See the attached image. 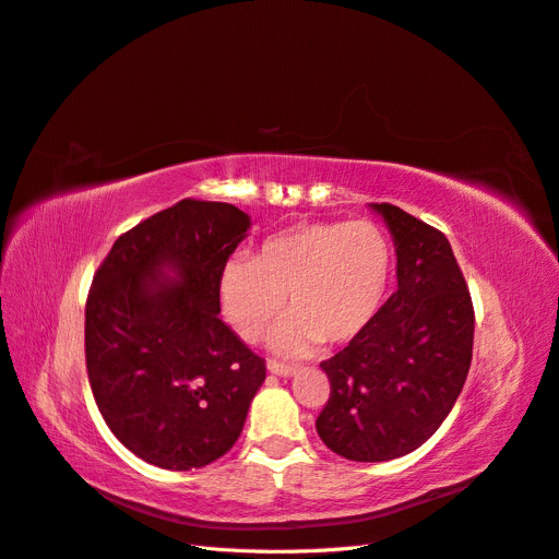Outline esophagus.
I'll return each instance as SVG.
<instances>
[{
	"instance_id": "34e87169",
	"label": "esophagus",
	"mask_w": 559,
	"mask_h": 559,
	"mask_svg": "<svg viewBox=\"0 0 559 559\" xmlns=\"http://www.w3.org/2000/svg\"><path fill=\"white\" fill-rule=\"evenodd\" d=\"M269 372L276 374V377H293V374H297V368H293V365H283V362L271 360L269 362Z\"/></svg>"
}]
</instances>
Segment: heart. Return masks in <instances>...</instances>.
<instances>
[{"label":"heart","instance_id":"obj_1","mask_svg":"<svg viewBox=\"0 0 559 559\" xmlns=\"http://www.w3.org/2000/svg\"><path fill=\"white\" fill-rule=\"evenodd\" d=\"M391 246L372 222H309L269 236L250 262L222 271L219 305L246 342H260L288 297L295 311L271 346L307 356L321 342L344 346L372 325L391 281Z\"/></svg>","mask_w":559,"mask_h":559}]
</instances>
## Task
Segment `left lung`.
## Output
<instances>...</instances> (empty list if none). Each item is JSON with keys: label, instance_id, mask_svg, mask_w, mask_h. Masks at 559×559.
<instances>
[{"label": "left lung", "instance_id": "8db88e82", "mask_svg": "<svg viewBox=\"0 0 559 559\" xmlns=\"http://www.w3.org/2000/svg\"><path fill=\"white\" fill-rule=\"evenodd\" d=\"M395 246L397 288L372 325L321 362L330 401L316 430L350 461L405 456L436 433L473 358V301L448 236L391 203H370Z\"/></svg>", "mask_w": 559, "mask_h": 559}]
</instances>
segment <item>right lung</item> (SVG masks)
<instances>
[{
	"label": "right lung",
	"instance_id": "1",
	"mask_svg": "<svg viewBox=\"0 0 559 559\" xmlns=\"http://www.w3.org/2000/svg\"><path fill=\"white\" fill-rule=\"evenodd\" d=\"M185 199L119 236L86 301V370L105 424L152 466L191 471L238 440L264 360L219 321V278L250 231Z\"/></svg>",
	"mask_w": 559,
	"mask_h": 559
}]
</instances>
